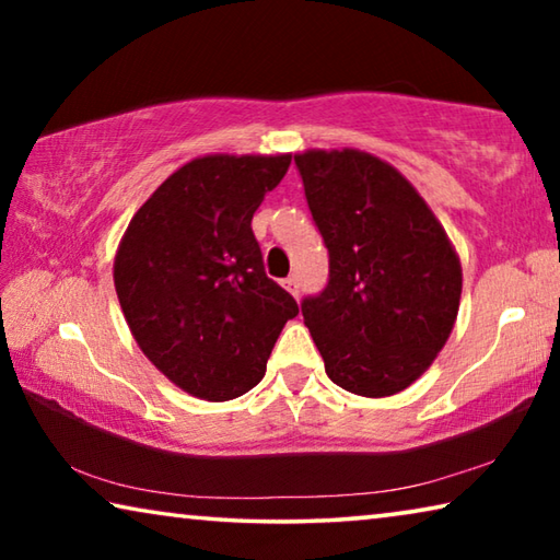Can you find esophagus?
I'll return each instance as SVG.
<instances>
[{
	"label": "esophagus",
	"mask_w": 560,
	"mask_h": 560,
	"mask_svg": "<svg viewBox=\"0 0 560 560\" xmlns=\"http://www.w3.org/2000/svg\"><path fill=\"white\" fill-rule=\"evenodd\" d=\"M281 283H283V289L291 293V296H299V279L296 277H287Z\"/></svg>",
	"instance_id": "34e87169"
}]
</instances>
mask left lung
<instances>
[{
  "instance_id": "obj_1",
  "label": "left lung",
  "mask_w": 560,
  "mask_h": 560,
  "mask_svg": "<svg viewBox=\"0 0 560 560\" xmlns=\"http://www.w3.org/2000/svg\"><path fill=\"white\" fill-rule=\"evenodd\" d=\"M328 249V283L301 301L330 381L387 397L420 377L452 334L462 267L438 217L381 158L293 155Z\"/></svg>"
}]
</instances>
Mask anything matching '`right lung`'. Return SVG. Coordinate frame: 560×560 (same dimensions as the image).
Here are the masks:
<instances>
[{
	"instance_id": "right-lung-1",
	"label": "right lung",
	"mask_w": 560,
	"mask_h": 560,
	"mask_svg": "<svg viewBox=\"0 0 560 560\" xmlns=\"http://www.w3.org/2000/svg\"><path fill=\"white\" fill-rule=\"evenodd\" d=\"M291 155H205L160 185L122 234L113 281L132 338L167 381L210 402L267 373L296 301L264 271L252 217Z\"/></svg>"
}]
</instances>
